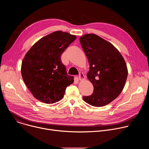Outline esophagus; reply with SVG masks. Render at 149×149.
Segmentation results:
<instances>
[{
	"label": "esophagus",
	"instance_id": "esophagus-1",
	"mask_svg": "<svg viewBox=\"0 0 149 149\" xmlns=\"http://www.w3.org/2000/svg\"><path fill=\"white\" fill-rule=\"evenodd\" d=\"M78 78H79V81H83V80L86 79V77H85V75L82 72H80L79 75V77H78Z\"/></svg>",
	"mask_w": 149,
	"mask_h": 149
}]
</instances>
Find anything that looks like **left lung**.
Segmentation results:
<instances>
[{"instance_id": "8db88e82", "label": "left lung", "mask_w": 149, "mask_h": 149, "mask_svg": "<svg viewBox=\"0 0 149 149\" xmlns=\"http://www.w3.org/2000/svg\"><path fill=\"white\" fill-rule=\"evenodd\" d=\"M79 40L90 64L87 76L94 86L93 93L82 98L94 107H103L123 91L128 75L126 63L113 45L95 34H86Z\"/></svg>"}]
</instances>
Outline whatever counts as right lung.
<instances>
[{
  "instance_id": "add662e5",
  "label": "right lung",
  "mask_w": 149,
  "mask_h": 149,
  "mask_svg": "<svg viewBox=\"0 0 149 149\" xmlns=\"http://www.w3.org/2000/svg\"><path fill=\"white\" fill-rule=\"evenodd\" d=\"M76 38L65 32L55 31L38 40L26 54L21 74L36 99L46 104L56 102L73 83V77L67 75L61 56Z\"/></svg>"
}]
</instances>
